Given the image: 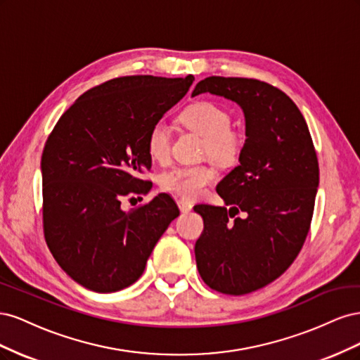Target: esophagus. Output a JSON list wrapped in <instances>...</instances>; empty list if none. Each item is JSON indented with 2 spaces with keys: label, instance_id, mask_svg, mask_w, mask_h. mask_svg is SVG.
I'll list each match as a JSON object with an SVG mask.
<instances>
[{
  "label": "esophagus",
  "instance_id": "esophagus-1",
  "mask_svg": "<svg viewBox=\"0 0 360 360\" xmlns=\"http://www.w3.org/2000/svg\"><path fill=\"white\" fill-rule=\"evenodd\" d=\"M177 204H179V209L181 213H189L192 210V204L186 200H179Z\"/></svg>",
  "mask_w": 360,
  "mask_h": 360
}]
</instances>
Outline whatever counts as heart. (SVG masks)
<instances>
[{"label": "heart", "instance_id": "b5f03b06", "mask_svg": "<svg viewBox=\"0 0 360 360\" xmlns=\"http://www.w3.org/2000/svg\"><path fill=\"white\" fill-rule=\"evenodd\" d=\"M180 122L192 132L204 138V155L219 165H233L240 158L242 136L231 130V117L222 106L212 102H197L180 114ZM171 132L167 124L158 123L151 127L147 138V150L151 159L165 162L169 156ZM214 179L209 167L176 168L162 176V188L183 198H197L202 189Z\"/></svg>", "mask_w": 360, "mask_h": 360}]
</instances>
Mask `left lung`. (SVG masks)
<instances>
[{"instance_id": "8db88e82", "label": "left lung", "mask_w": 360, "mask_h": 360, "mask_svg": "<svg viewBox=\"0 0 360 360\" xmlns=\"http://www.w3.org/2000/svg\"><path fill=\"white\" fill-rule=\"evenodd\" d=\"M202 93L242 108L246 139L240 165L216 186L228 207H193L204 221L195 259L210 288L242 296L279 278L299 255L314 213L319 160L302 112L276 86L210 76L192 97Z\"/></svg>"}]
</instances>
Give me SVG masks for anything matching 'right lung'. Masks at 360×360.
<instances>
[{
	"label": "right lung",
	"mask_w": 360,
	"mask_h": 360,
	"mask_svg": "<svg viewBox=\"0 0 360 360\" xmlns=\"http://www.w3.org/2000/svg\"><path fill=\"white\" fill-rule=\"evenodd\" d=\"M193 76H123L79 96L49 135L41 155L43 228L53 258L79 285L112 292L143 275L151 250L180 214L167 193L123 210L151 183L147 138L180 102Z\"/></svg>",
	"instance_id": "obj_1"
}]
</instances>
